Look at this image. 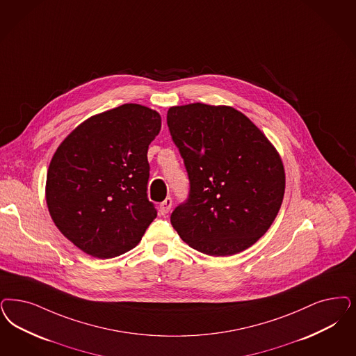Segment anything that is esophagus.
<instances>
[{"label":"esophagus","instance_id":"34e87169","mask_svg":"<svg viewBox=\"0 0 356 356\" xmlns=\"http://www.w3.org/2000/svg\"><path fill=\"white\" fill-rule=\"evenodd\" d=\"M172 208V198L170 197H167L161 204L159 205V210L161 214H167V213H170V210Z\"/></svg>","mask_w":356,"mask_h":356}]
</instances>
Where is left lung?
I'll return each instance as SVG.
<instances>
[{
    "label": "left lung",
    "mask_w": 356,
    "mask_h": 356,
    "mask_svg": "<svg viewBox=\"0 0 356 356\" xmlns=\"http://www.w3.org/2000/svg\"><path fill=\"white\" fill-rule=\"evenodd\" d=\"M167 123L191 181L171 223L185 243L232 257L267 233L282 207L285 171L277 149L243 113L201 102L171 106Z\"/></svg>",
    "instance_id": "left-lung-1"
}]
</instances>
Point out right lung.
I'll use <instances>...</instances> for the list:
<instances>
[{"mask_svg": "<svg viewBox=\"0 0 356 356\" xmlns=\"http://www.w3.org/2000/svg\"><path fill=\"white\" fill-rule=\"evenodd\" d=\"M160 129L158 111L124 104L89 117L55 151L46 180L49 216L88 255H122L155 220L147 151Z\"/></svg>", "mask_w": 356, "mask_h": 356, "instance_id": "right-lung-1", "label": "right lung"}]
</instances>
